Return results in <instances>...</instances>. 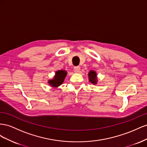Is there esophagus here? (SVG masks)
Returning <instances> with one entry per match:
<instances>
[{"label":"esophagus","mask_w":147,"mask_h":147,"mask_svg":"<svg viewBox=\"0 0 147 147\" xmlns=\"http://www.w3.org/2000/svg\"><path fill=\"white\" fill-rule=\"evenodd\" d=\"M80 67L79 66H75L74 67V71L75 73H79L80 71Z\"/></svg>","instance_id":"34e87169"}]
</instances>
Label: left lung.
Masks as SVG:
<instances>
[{
	"label": "left lung",
	"instance_id": "8db88e82",
	"mask_svg": "<svg viewBox=\"0 0 147 147\" xmlns=\"http://www.w3.org/2000/svg\"><path fill=\"white\" fill-rule=\"evenodd\" d=\"M88 76H89V81L93 84H96L97 83V73L95 71L91 70L89 71V74H88Z\"/></svg>",
	"mask_w": 147,
	"mask_h": 147
}]
</instances>
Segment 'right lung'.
Segmentation results:
<instances>
[{
	"mask_svg": "<svg viewBox=\"0 0 147 147\" xmlns=\"http://www.w3.org/2000/svg\"><path fill=\"white\" fill-rule=\"evenodd\" d=\"M66 74L67 72L65 70H58L56 71L55 76L52 79H50L48 81L49 84L54 88L58 87L63 82Z\"/></svg>",
	"mask_w": 147,
	"mask_h": 147,
	"instance_id": "1",
	"label": "right lung"
}]
</instances>
